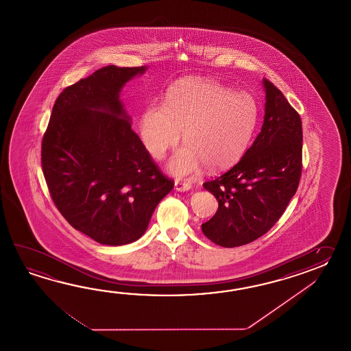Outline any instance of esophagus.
I'll list each match as a JSON object with an SVG mask.
<instances>
[{
	"label": "esophagus",
	"instance_id": "1",
	"mask_svg": "<svg viewBox=\"0 0 351 351\" xmlns=\"http://www.w3.org/2000/svg\"><path fill=\"white\" fill-rule=\"evenodd\" d=\"M174 186H176V189L179 191V192H186V191H189V189L192 188L191 183H186V182H179V180H176Z\"/></svg>",
	"mask_w": 351,
	"mask_h": 351
}]
</instances>
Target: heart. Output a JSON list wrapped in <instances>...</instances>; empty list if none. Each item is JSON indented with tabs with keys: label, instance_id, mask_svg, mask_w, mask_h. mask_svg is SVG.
<instances>
[{
	"label": "heart",
	"instance_id": "1",
	"mask_svg": "<svg viewBox=\"0 0 351 351\" xmlns=\"http://www.w3.org/2000/svg\"><path fill=\"white\" fill-rule=\"evenodd\" d=\"M257 118L256 100L246 91L188 77L173 85L165 104L153 103L145 109L141 136L150 154L162 159L183 133L186 145L169 159L168 171L188 177L204 165L210 171L236 165L250 145Z\"/></svg>",
	"mask_w": 351,
	"mask_h": 351
}]
</instances>
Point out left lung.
<instances>
[{"mask_svg":"<svg viewBox=\"0 0 351 351\" xmlns=\"http://www.w3.org/2000/svg\"><path fill=\"white\" fill-rule=\"evenodd\" d=\"M266 91L261 132L237 165L203 186L218 201L202 224L218 246H243L269 232L298 191L302 171V124L298 112L272 82Z\"/></svg>","mask_w":351,"mask_h":351,"instance_id":"1","label":"left lung"}]
</instances>
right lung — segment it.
<instances>
[{"label": "right lung", "instance_id": "right-lung-1", "mask_svg": "<svg viewBox=\"0 0 351 351\" xmlns=\"http://www.w3.org/2000/svg\"><path fill=\"white\" fill-rule=\"evenodd\" d=\"M147 67H101L61 91L41 144V165L56 208L101 245L141 239L173 189L119 100Z\"/></svg>", "mask_w": 351, "mask_h": 351}]
</instances>
